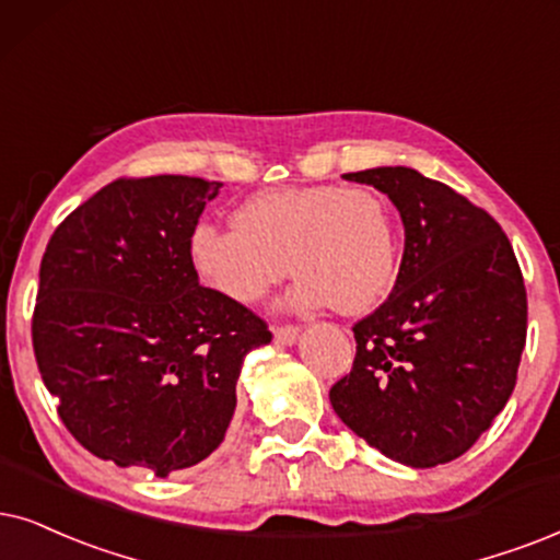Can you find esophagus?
<instances>
[{
    "mask_svg": "<svg viewBox=\"0 0 560 560\" xmlns=\"http://www.w3.org/2000/svg\"><path fill=\"white\" fill-rule=\"evenodd\" d=\"M300 338V328L296 325H281V328H273V341L281 346H292Z\"/></svg>",
    "mask_w": 560,
    "mask_h": 560,
    "instance_id": "esophagus-1",
    "label": "esophagus"
}]
</instances>
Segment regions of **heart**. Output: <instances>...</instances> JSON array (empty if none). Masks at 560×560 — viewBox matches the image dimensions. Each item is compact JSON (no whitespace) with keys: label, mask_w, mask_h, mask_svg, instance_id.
<instances>
[{"label":"heart","mask_w":560,"mask_h":560,"mask_svg":"<svg viewBox=\"0 0 560 560\" xmlns=\"http://www.w3.org/2000/svg\"><path fill=\"white\" fill-rule=\"evenodd\" d=\"M235 228L198 224L190 264L198 279L237 304H256L289 271V304L364 315L398 276V219L374 188L287 186L245 198Z\"/></svg>","instance_id":"b5f03b06"}]
</instances>
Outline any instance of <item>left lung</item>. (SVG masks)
Masks as SVG:
<instances>
[{
  "label": "left lung",
  "instance_id": "8db88e82",
  "mask_svg": "<svg viewBox=\"0 0 560 560\" xmlns=\"http://www.w3.org/2000/svg\"><path fill=\"white\" fill-rule=\"evenodd\" d=\"M395 203L406 247L390 296L353 325L351 372L330 406L353 434L410 468L465 455L504 410L527 341V292L488 211L410 167L343 175Z\"/></svg>",
  "mask_w": 560,
  "mask_h": 560
}]
</instances>
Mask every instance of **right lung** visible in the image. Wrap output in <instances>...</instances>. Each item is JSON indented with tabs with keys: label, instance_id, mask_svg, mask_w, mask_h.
Listing matches in <instances>:
<instances>
[{
	"label": "right lung",
	"instance_id": "1",
	"mask_svg": "<svg viewBox=\"0 0 560 560\" xmlns=\"http://www.w3.org/2000/svg\"><path fill=\"white\" fill-rule=\"evenodd\" d=\"M222 183L118 178L48 240L33 351L63 427L118 468L158 478L207 459L237 406L256 313L201 287L190 235Z\"/></svg>",
	"mask_w": 560,
	"mask_h": 560
}]
</instances>
